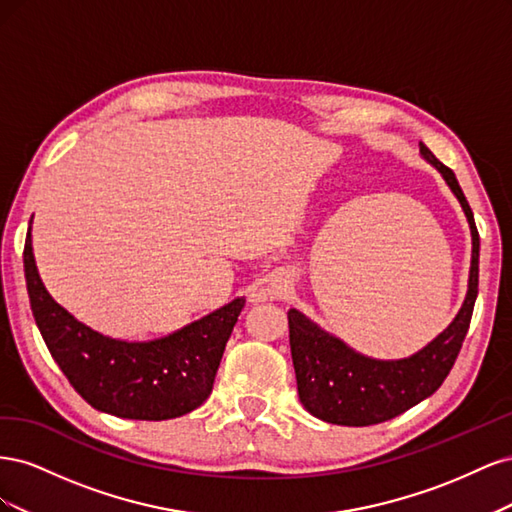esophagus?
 I'll list each match as a JSON object with an SVG mask.
<instances>
[{
  "mask_svg": "<svg viewBox=\"0 0 512 512\" xmlns=\"http://www.w3.org/2000/svg\"><path fill=\"white\" fill-rule=\"evenodd\" d=\"M284 292H286V282L275 280V282H271V284H267V286L256 288V290L250 294V301H252V303H260V301H269V299H280Z\"/></svg>",
  "mask_w": 512,
  "mask_h": 512,
  "instance_id": "esophagus-1",
  "label": "esophagus"
}]
</instances>
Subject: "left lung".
<instances>
[{
    "label": "left lung",
    "mask_w": 512,
    "mask_h": 512,
    "mask_svg": "<svg viewBox=\"0 0 512 512\" xmlns=\"http://www.w3.org/2000/svg\"><path fill=\"white\" fill-rule=\"evenodd\" d=\"M421 156L440 170L466 213L472 232V265L468 294L459 314L423 350L399 361L369 359L322 331L299 309L288 312L290 352L303 408L324 423L365 427L384 423L436 393L453 369L470 329L478 294V230L474 213L463 196L455 173L421 143Z\"/></svg>",
    "instance_id": "left-lung-1"
}]
</instances>
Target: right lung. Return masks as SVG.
<instances>
[{
    "label": "right lung",
    "instance_id": "obj_1",
    "mask_svg": "<svg viewBox=\"0 0 512 512\" xmlns=\"http://www.w3.org/2000/svg\"><path fill=\"white\" fill-rule=\"evenodd\" d=\"M23 265L44 344L91 408L134 421H166L196 410L211 395L243 297L153 342H121L89 329L51 297L38 275L32 228Z\"/></svg>",
    "mask_w": 512,
    "mask_h": 512
}]
</instances>
